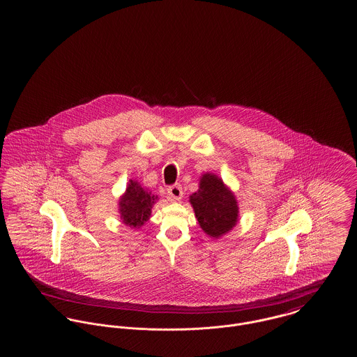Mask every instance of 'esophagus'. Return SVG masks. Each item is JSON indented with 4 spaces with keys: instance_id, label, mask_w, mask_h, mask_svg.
Instances as JSON below:
<instances>
[{
    "instance_id": "esophagus-1",
    "label": "esophagus",
    "mask_w": 357,
    "mask_h": 357,
    "mask_svg": "<svg viewBox=\"0 0 357 357\" xmlns=\"http://www.w3.org/2000/svg\"><path fill=\"white\" fill-rule=\"evenodd\" d=\"M167 192H169V197L172 201H179L183 197V190H182L181 185H174V186L169 187Z\"/></svg>"
}]
</instances>
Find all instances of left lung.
I'll return each instance as SVG.
<instances>
[{
    "label": "left lung",
    "instance_id": "left-lung-1",
    "mask_svg": "<svg viewBox=\"0 0 357 357\" xmlns=\"http://www.w3.org/2000/svg\"><path fill=\"white\" fill-rule=\"evenodd\" d=\"M190 204L199 226L211 238L222 237L237 225V199L214 174L201 176L199 188L190 195Z\"/></svg>",
    "mask_w": 357,
    "mask_h": 357
}]
</instances>
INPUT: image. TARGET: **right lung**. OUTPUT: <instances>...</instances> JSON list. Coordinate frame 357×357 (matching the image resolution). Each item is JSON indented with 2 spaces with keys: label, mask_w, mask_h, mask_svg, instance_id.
I'll use <instances>...</instances> for the list:
<instances>
[{
  "label": "right lung",
  "mask_w": 357,
  "mask_h": 357,
  "mask_svg": "<svg viewBox=\"0 0 357 357\" xmlns=\"http://www.w3.org/2000/svg\"><path fill=\"white\" fill-rule=\"evenodd\" d=\"M156 198L151 191L143 188L135 181H130L126 192L120 197V220L130 227H140L144 222L149 221L151 208L156 202Z\"/></svg>",
  "instance_id": "1"
}]
</instances>
